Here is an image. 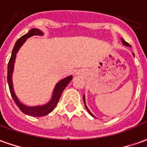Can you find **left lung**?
Masks as SVG:
<instances>
[{
    "label": "left lung",
    "instance_id": "obj_1",
    "mask_svg": "<svg viewBox=\"0 0 147 147\" xmlns=\"http://www.w3.org/2000/svg\"><path fill=\"white\" fill-rule=\"evenodd\" d=\"M121 42H122V43H123V44L124 45V46H127V47H131V46H130V45H129V44H128L127 42H125V41H124V40H123V38H121ZM133 56H134V54H133ZM83 102H84L85 107H86V109H87V110L88 111V113H89V114H90L92 116V117H94V118H95V116H94L92 114V112H91V111L89 110V109L88 108V106H87V105H86V100H85V96H84V95H83Z\"/></svg>",
    "mask_w": 147,
    "mask_h": 147
}]
</instances>
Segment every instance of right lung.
Instances as JSON below:
<instances>
[{
  "mask_svg": "<svg viewBox=\"0 0 147 147\" xmlns=\"http://www.w3.org/2000/svg\"><path fill=\"white\" fill-rule=\"evenodd\" d=\"M35 35H43V32L41 30L37 29V28H32L30 31L28 32L27 34L22 36L20 39H18V41L14 44V49L12 51L11 54V57L9 59L8 64V74H7V81H8L9 88V92L11 94V96L14 100L15 104L17 105V106L20 108V110L24 113L26 115L33 117H42L48 115L49 113H51L52 110L55 109V105H57L59 101V97L61 96V94L63 92V91L65 90V88L67 87V85L69 83L73 76L67 77L64 79L60 80L59 82L56 83L55 87L54 88L53 94H52V97L48 103L43 105H37V106H27L25 105L22 104L19 100L18 97L16 96V95L14 93V88H13V82H12V74L14 71V61L16 58V54L18 52V51L22 47V45L25 42V41L31 37L32 36H35Z\"/></svg>",
  "mask_w": 147,
  "mask_h": 147,
  "instance_id": "add662e5",
  "label": "right lung"
}]
</instances>
